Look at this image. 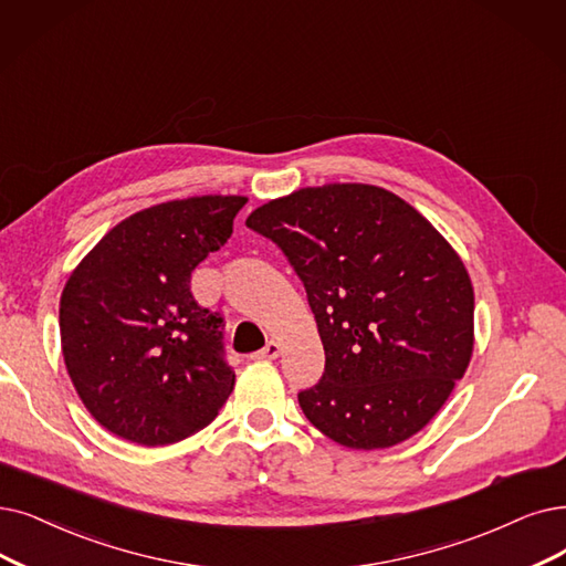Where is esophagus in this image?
<instances>
[{"label":"esophagus","instance_id":"34e87169","mask_svg":"<svg viewBox=\"0 0 566 566\" xmlns=\"http://www.w3.org/2000/svg\"><path fill=\"white\" fill-rule=\"evenodd\" d=\"M281 355V344L279 342H266L262 350H258L253 357L255 359H276Z\"/></svg>","mask_w":566,"mask_h":566}]
</instances>
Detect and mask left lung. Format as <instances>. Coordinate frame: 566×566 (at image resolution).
<instances>
[{
	"label": "left lung",
	"mask_w": 566,
	"mask_h": 566,
	"mask_svg": "<svg viewBox=\"0 0 566 566\" xmlns=\"http://www.w3.org/2000/svg\"><path fill=\"white\" fill-rule=\"evenodd\" d=\"M302 279L325 371L300 406L325 437L390 448L432 420L473 350L460 255L411 205L365 184L302 188L245 220Z\"/></svg>",
	"instance_id": "1"
}]
</instances>
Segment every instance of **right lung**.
<instances>
[{
	"label": "right lung",
	"instance_id": "right-lung-1",
	"mask_svg": "<svg viewBox=\"0 0 566 566\" xmlns=\"http://www.w3.org/2000/svg\"><path fill=\"white\" fill-rule=\"evenodd\" d=\"M245 197L174 199L118 222L72 271L60 338L74 388L102 427L139 446L205 429L234 388L222 318L190 292L228 243Z\"/></svg>",
	"mask_w": 566,
	"mask_h": 566
}]
</instances>
